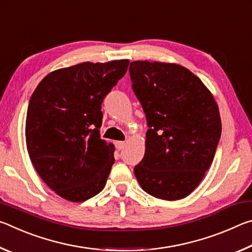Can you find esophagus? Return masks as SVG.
I'll list each match as a JSON object with an SVG mask.
<instances>
[{
	"instance_id": "esophagus-1",
	"label": "esophagus",
	"mask_w": 252,
	"mask_h": 252,
	"mask_svg": "<svg viewBox=\"0 0 252 252\" xmlns=\"http://www.w3.org/2000/svg\"><path fill=\"white\" fill-rule=\"evenodd\" d=\"M116 148L118 149V150H122L123 148L126 147V142H123V141H116Z\"/></svg>"
}]
</instances>
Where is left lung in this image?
Here are the masks:
<instances>
[{
  "mask_svg": "<svg viewBox=\"0 0 252 252\" xmlns=\"http://www.w3.org/2000/svg\"><path fill=\"white\" fill-rule=\"evenodd\" d=\"M129 71L149 126L136 180L155 198H186L215 158L221 135L218 104L197 75L176 63L133 61Z\"/></svg>",
  "mask_w": 252,
  "mask_h": 252,
  "instance_id": "left-lung-1",
  "label": "left lung"
}]
</instances>
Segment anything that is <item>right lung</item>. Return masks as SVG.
I'll list each match as a JSON object with an SVG mask.
<instances>
[{
	"instance_id": "add662e5",
	"label": "right lung",
	"mask_w": 252,
	"mask_h": 252,
	"mask_svg": "<svg viewBox=\"0 0 252 252\" xmlns=\"http://www.w3.org/2000/svg\"><path fill=\"white\" fill-rule=\"evenodd\" d=\"M129 63L83 62L55 70L30 99L25 121L30 159L45 185L67 201L94 197L108 180L114 146L100 138L101 104Z\"/></svg>"
}]
</instances>
